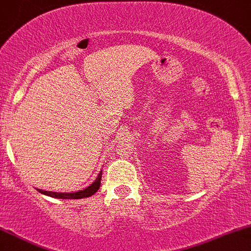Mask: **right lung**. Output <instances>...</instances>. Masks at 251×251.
<instances>
[{"label":"right lung","mask_w":251,"mask_h":251,"mask_svg":"<svg viewBox=\"0 0 251 251\" xmlns=\"http://www.w3.org/2000/svg\"><path fill=\"white\" fill-rule=\"evenodd\" d=\"M101 175L102 172L100 171L99 176L97 177V179L91 184V185L87 186L86 189L80 190V191L76 192H51V191H45V190H40L37 189V191L41 192V194L46 195V196H50V197L53 198H62V200H80V198H86V197H91L93 196L96 192L99 190L100 188V181H101Z\"/></svg>","instance_id":"right-lung-1"}]
</instances>
